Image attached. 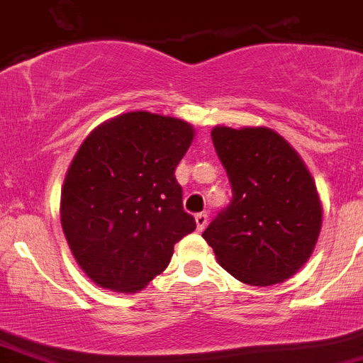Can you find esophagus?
I'll list each match as a JSON object with an SVG mask.
<instances>
[{"label": "esophagus", "instance_id": "34e87169", "mask_svg": "<svg viewBox=\"0 0 363 363\" xmlns=\"http://www.w3.org/2000/svg\"><path fill=\"white\" fill-rule=\"evenodd\" d=\"M195 221H196V228H199V230L202 232L203 228H206V225H207V213L195 214Z\"/></svg>", "mask_w": 363, "mask_h": 363}]
</instances>
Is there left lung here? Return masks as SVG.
I'll list each match as a JSON object with an SVG mask.
<instances>
[{
	"mask_svg": "<svg viewBox=\"0 0 363 363\" xmlns=\"http://www.w3.org/2000/svg\"><path fill=\"white\" fill-rule=\"evenodd\" d=\"M232 188V200L202 238L218 262L250 286L293 277L311 257L321 230V202L296 150L267 128L211 133Z\"/></svg>",
	"mask_w": 363,
	"mask_h": 363,
	"instance_id": "1",
	"label": "left lung"
}]
</instances>
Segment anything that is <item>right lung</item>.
I'll return each instance as SVG.
<instances>
[{"label": "right lung", "instance_id": "right-lung-1", "mask_svg": "<svg viewBox=\"0 0 363 363\" xmlns=\"http://www.w3.org/2000/svg\"><path fill=\"white\" fill-rule=\"evenodd\" d=\"M191 142L188 122L131 111L94 129L79 147L60 214L74 259L97 286L140 291L196 228L175 179Z\"/></svg>", "mask_w": 363, "mask_h": 363}]
</instances>
